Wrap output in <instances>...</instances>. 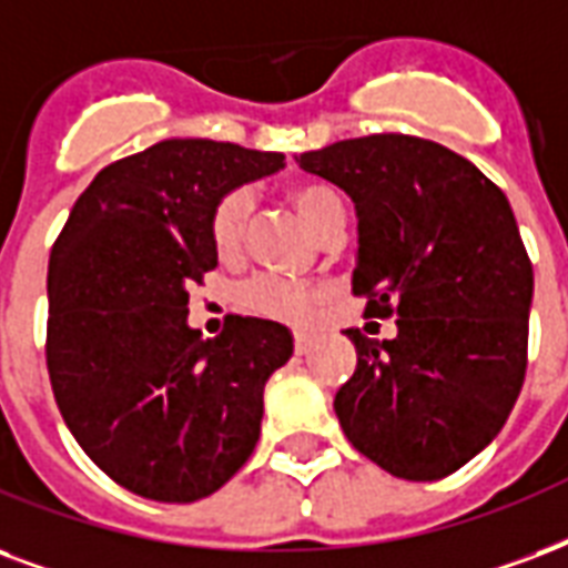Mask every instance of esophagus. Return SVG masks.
I'll use <instances>...</instances> for the list:
<instances>
[{"label":"esophagus","mask_w":568,"mask_h":568,"mask_svg":"<svg viewBox=\"0 0 568 568\" xmlns=\"http://www.w3.org/2000/svg\"><path fill=\"white\" fill-rule=\"evenodd\" d=\"M313 348V336L310 333H294V352L306 354Z\"/></svg>","instance_id":"esophagus-1"}]
</instances>
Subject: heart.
Returning a JSON list of instances; mask_svg holds the SVG:
<instances>
[{
	"label": "heart",
	"mask_w": 568,
	"mask_h": 568,
	"mask_svg": "<svg viewBox=\"0 0 568 568\" xmlns=\"http://www.w3.org/2000/svg\"><path fill=\"white\" fill-rule=\"evenodd\" d=\"M292 205L297 207V214L306 220V226L313 229L315 235L327 226V220L333 214H339V196L324 184H297L288 190ZM246 220H250V193L246 190H229L226 196L216 199V205L211 207L207 216V235L211 244L223 258L237 255L241 244H244ZM318 288L313 285L288 283L280 276H255L253 283L244 285L241 292V306L250 315L258 318H271V322L285 324H306L313 318V306L318 301Z\"/></svg>",
	"instance_id": "heart-1"
}]
</instances>
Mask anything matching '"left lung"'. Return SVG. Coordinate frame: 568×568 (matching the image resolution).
Listing matches in <instances>:
<instances>
[{
  "instance_id": "1",
  "label": "left lung",
  "mask_w": 568,
  "mask_h": 568,
  "mask_svg": "<svg viewBox=\"0 0 568 568\" xmlns=\"http://www.w3.org/2000/svg\"><path fill=\"white\" fill-rule=\"evenodd\" d=\"M357 211L354 294L393 339L345 331L357 369L333 408L354 449L432 483L497 438L527 369L534 265L504 190L456 151L372 133L297 158Z\"/></svg>"
}]
</instances>
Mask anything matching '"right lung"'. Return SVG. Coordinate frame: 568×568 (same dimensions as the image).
<instances>
[{
	"mask_svg": "<svg viewBox=\"0 0 568 568\" xmlns=\"http://www.w3.org/2000/svg\"><path fill=\"white\" fill-rule=\"evenodd\" d=\"M283 154L163 140L85 187L47 271V369L85 456L133 495L193 504L253 456L265 384L288 327L229 315L216 339L187 324V288L216 267V199L274 175Z\"/></svg>",
	"mask_w": 568,
	"mask_h": 568,
	"instance_id": "obj_1",
	"label": "right lung"
}]
</instances>
